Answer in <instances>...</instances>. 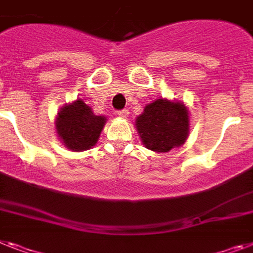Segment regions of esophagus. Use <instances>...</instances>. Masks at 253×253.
<instances>
[{
  "label": "esophagus",
  "mask_w": 253,
  "mask_h": 253,
  "mask_svg": "<svg viewBox=\"0 0 253 253\" xmlns=\"http://www.w3.org/2000/svg\"><path fill=\"white\" fill-rule=\"evenodd\" d=\"M116 114H118L119 116H122V118H126L129 115V112L126 108H124V110H119V111H116Z\"/></svg>",
  "instance_id": "esophagus-1"
}]
</instances>
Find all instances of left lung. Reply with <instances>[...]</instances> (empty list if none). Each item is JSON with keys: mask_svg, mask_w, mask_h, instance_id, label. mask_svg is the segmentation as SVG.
Returning <instances> with one entry per match:
<instances>
[{"mask_svg": "<svg viewBox=\"0 0 253 253\" xmlns=\"http://www.w3.org/2000/svg\"><path fill=\"white\" fill-rule=\"evenodd\" d=\"M143 145L156 152L170 151L186 141L189 135V111L179 102L156 99L147 104L135 120Z\"/></svg>", "mask_w": 253, "mask_h": 253, "instance_id": "left-lung-1", "label": "left lung"}]
</instances>
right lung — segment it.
Returning <instances> with one entry per match:
<instances>
[{"label":"right lung","instance_id":"right-lung-1","mask_svg":"<svg viewBox=\"0 0 253 253\" xmlns=\"http://www.w3.org/2000/svg\"><path fill=\"white\" fill-rule=\"evenodd\" d=\"M104 116H97L84 101L67 104L56 118V133L64 145L72 151H84L97 143L103 125Z\"/></svg>","mask_w":253,"mask_h":253}]
</instances>
